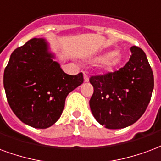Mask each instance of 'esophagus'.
Returning a JSON list of instances; mask_svg holds the SVG:
<instances>
[{"label": "esophagus", "mask_w": 161, "mask_h": 161, "mask_svg": "<svg viewBox=\"0 0 161 161\" xmlns=\"http://www.w3.org/2000/svg\"><path fill=\"white\" fill-rule=\"evenodd\" d=\"M83 76H84V81L88 82L89 81V77H88V73L86 71L83 72Z\"/></svg>", "instance_id": "1"}]
</instances>
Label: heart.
Here are the masks:
<instances>
[{"label": "heart", "mask_w": 161, "mask_h": 161, "mask_svg": "<svg viewBox=\"0 0 161 161\" xmlns=\"http://www.w3.org/2000/svg\"><path fill=\"white\" fill-rule=\"evenodd\" d=\"M94 60L98 63H103L104 69L111 71L120 65L123 56L117 50H109L95 57Z\"/></svg>", "instance_id": "1"}]
</instances>
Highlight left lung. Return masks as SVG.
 <instances>
[{
    "mask_svg": "<svg viewBox=\"0 0 161 161\" xmlns=\"http://www.w3.org/2000/svg\"><path fill=\"white\" fill-rule=\"evenodd\" d=\"M118 71L92 76L93 94L89 101L91 111L99 124L118 130L135 124L149 104L153 89V75L146 54L136 46Z\"/></svg>",
    "mask_w": 161,
    "mask_h": 161,
    "instance_id": "1",
    "label": "left lung"
}]
</instances>
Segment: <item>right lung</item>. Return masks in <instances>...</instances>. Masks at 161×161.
<instances>
[{
	"label": "right lung",
	"instance_id": "add662e5",
	"mask_svg": "<svg viewBox=\"0 0 161 161\" xmlns=\"http://www.w3.org/2000/svg\"><path fill=\"white\" fill-rule=\"evenodd\" d=\"M43 38H32L11 54L4 70L7 99L17 118L31 127L46 129L63 113L69 92L83 83V75L63 71Z\"/></svg>",
	"mask_w": 161,
	"mask_h": 161
}]
</instances>
